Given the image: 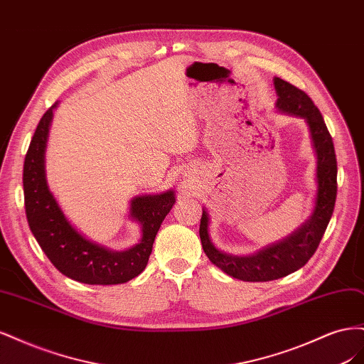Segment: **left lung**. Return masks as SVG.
<instances>
[{
	"instance_id": "left-lung-1",
	"label": "left lung",
	"mask_w": 364,
	"mask_h": 364,
	"mask_svg": "<svg viewBox=\"0 0 364 364\" xmlns=\"http://www.w3.org/2000/svg\"><path fill=\"white\" fill-rule=\"evenodd\" d=\"M273 85L278 94L277 107L279 111L305 118L308 127H310L317 155V197L313 215L289 238L250 257L228 255V253L215 249L208 234L206 211L202 214L199 229L202 247L209 261L228 273L229 277L250 282L279 279L304 267L321 243L329 220H331L337 196V159L334 142L321 111L299 87L279 79V77H274Z\"/></svg>"
}]
</instances>
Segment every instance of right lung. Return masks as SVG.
Masks as SVG:
<instances>
[{"instance_id": "obj_1", "label": "right lung", "mask_w": 364, "mask_h": 364, "mask_svg": "<svg viewBox=\"0 0 364 364\" xmlns=\"http://www.w3.org/2000/svg\"><path fill=\"white\" fill-rule=\"evenodd\" d=\"M53 105L43 114L24 161V203L30 230L43 253L62 274L83 284H123L146 269L153 241L174 205V193L142 196L132 200L130 215L141 225V241L129 250L114 252L86 240L70 225L48 190L43 167Z\"/></svg>"}]
</instances>
